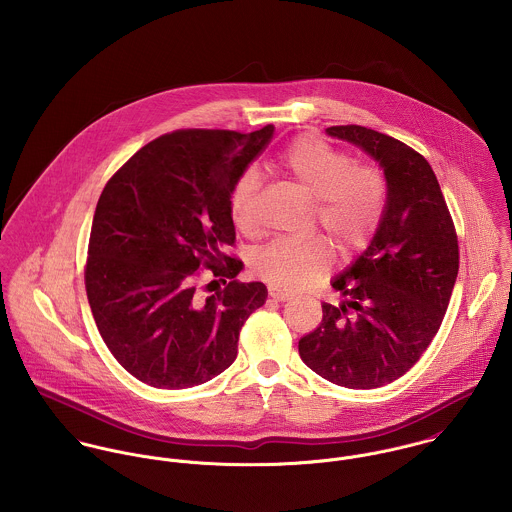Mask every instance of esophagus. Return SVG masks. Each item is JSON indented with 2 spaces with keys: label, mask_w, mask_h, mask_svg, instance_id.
<instances>
[{
  "label": "esophagus",
  "mask_w": 512,
  "mask_h": 512,
  "mask_svg": "<svg viewBox=\"0 0 512 512\" xmlns=\"http://www.w3.org/2000/svg\"><path fill=\"white\" fill-rule=\"evenodd\" d=\"M268 295H270V299H274V301H288V299H292V293L282 292V290H278V288H270Z\"/></svg>",
  "instance_id": "1"
}]
</instances>
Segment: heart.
<instances>
[{"label":"heart","instance_id":"1","mask_svg":"<svg viewBox=\"0 0 512 512\" xmlns=\"http://www.w3.org/2000/svg\"><path fill=\"white\" fill-rule=\"evenodd\" d=\"M284 167L317 199V220L343 254H355L372 240L386 207V177L374 163L355 159L317 136H303L286 149ZM262 175L246 167L228 195V209L240 230L256 226V197ZM333 250L325 238H278L254 258V272L282 290L317 284L331 268Z\"/></svg>","mask_w":512,"mask_h":512}]
</instances>
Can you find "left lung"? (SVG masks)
Masks as SVG:
<instances>
[{"label":"left lung","mask_w":512,"mask_h":512,"mask_svg":"<svg viewBox=\"0 0 512 512\" xmlns=\"http://www.w3.org/2000/svg\"><path fill=\"white\" fill-rule=\"evenodd\" d=\"M331 138L363 147L386 177V207L365 252L323 303V321L299 341L313 372L345 388H378L420 361L443 321L459 270L455 226L424 155L365 126H331Z\"/></svg>","instance_id":"left-lung-1"}]
</instances>
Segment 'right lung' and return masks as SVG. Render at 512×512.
<instances>
[{"label": "right lung", "instance_id": "right-lung-1", "mask_svg": "<svg viewBox=\"0 0 512 512\" xmlns=\"http://www.w3.org/2000/svg\"><path fill=\"white\" fill-rule=\"evenodd\" d=\"M272 136V124L252 134L159 136L98 199L84 266L88 303L114 359L149 386L179 390L215 378L234 363L244 321L266 301L262 282L236 280L242 260L224 250L236 240L230 189ZM203 267L225 284L215 296L200 293Z\"/></svg>", "mask_w": 512, "mask_h": 512}]
</instances>
